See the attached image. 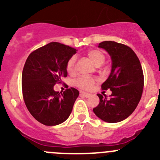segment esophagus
<instances>
[{
    "label": "esophagus",
    "instance_id": "esophagus-1",
    "mask_svg": "<svg viewBox=\"0 0 160 160\" xmlns=\"http://www.w3.org/2000/svg\"><path fill=\"white\" fill-rule=\"evenodd\" d=\"M80 94L82 95V96H85V97H86V98H88V97H89V96H90V94L89 93H88V92H80Z\"/></svg>",
    "mask_w": 160,
    "mask_h": 160
}]
</instances>
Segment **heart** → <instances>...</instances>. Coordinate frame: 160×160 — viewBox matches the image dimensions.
<instances>
[{
    "mask_svg": "<svg viewBox=\"0 0 160 160\" xmlns=\"http://www.w3.org/2000/svg\"><path fill=\"white\" fill-rule=\"evenodd\" d=\"M90 61L96 66H100L105 61V56L103 53L99 50H90L86 53ZM76 56H72L67 63V70L69 73H73L75 71ZM95 79L91 77H81L76 81L75 84L78 87L83 89H88L93 85Z\"/></svg>",
    "mask_w": 160,
    "mask_h": 160,
    "instance_id": "b5f03b06",
    "label": "heart"
}]
</instances>
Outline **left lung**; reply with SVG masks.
I'll list each match as a JSON object with an SVG mask.
<instances>
[{"label": "left lung", "mask_w": 160, "mask_h": 160, "mask_svg": "<svg viewBox=\"0 0 160 160\" xmlns=\"http://www.w3.org/2000/svg\"><path fill=\"white\" fill-rule=\"evenodd\" d=\"M98 47L104 49L111 58V71L102 88L112 93L110 98L97 94L99 103L93 112L105 122L118 123L128 118L137 107L143 91V72L137 55L128 46L103 41Z\"/></svg>", "instance_id": "1"}]
</instances>
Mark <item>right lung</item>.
I'll return each instance as SVG.
<instances>
[{
    "instance_id": "1",
    "label": "right lung",
    "mask_w": 160,
    "mask_h": 160,
    "mask_svg": "<svg viewBox=\"0 0 160 160\" xmlns=\"http://www.w3.org/2000/svg\"><path fill=\"white\" fill-rule=\"evenodd\" d=\"M78 50L58 42L37 49L27 58L22 75V95L32 116L47 126L64 122L79 95L75 88L63 93L53 86L67 77V63Z\"/></svg>"
}]
</instances>
